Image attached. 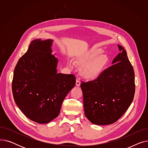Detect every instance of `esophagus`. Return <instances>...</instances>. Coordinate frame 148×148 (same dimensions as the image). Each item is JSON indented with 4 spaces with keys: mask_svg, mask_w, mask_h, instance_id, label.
<instances>
[{
    "mask_svg": "<svg viewBox=\"0 0 148 148\" xmlns=\"http://www.w3.org/2000/svg\"><path fill=\"white\" fill-rule=\"evenodd\" d=\"M75 85L79 87L80 86V82L79 80H76V82H75Z\"/></svg>",
    "mask_w": 148,
    "mask_h": 148,
    "instance_id": "obj_1",
    "label": "esophagus"
}]
</instances>
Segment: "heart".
<instances>
[{
	"label": "heart",
	"instance_id": "b5f03b06",
	"mask_svg": "<svg viewBox=\"0 0 148 148\" xmlns=\"http://www.w3.org/2000/svg\"><path fill=\"white\" fill-rule=\"evenodd\" d=\"M103 50L93 49L81 54L77 59L76 64L82 68V75L84 79L94 81L101 77L110 64V59L107 54H102ZM68 66L73 69L74 64L68 62Z\"/></svg>",
	"mask_w": 148,
	"mask_h": 148
}]
</instances>
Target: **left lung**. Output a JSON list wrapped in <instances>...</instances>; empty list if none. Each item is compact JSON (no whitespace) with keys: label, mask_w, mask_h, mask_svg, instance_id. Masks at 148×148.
Returning <instances> with one entry per match:
<instances>
[{"label":"left lung","mask_w":148,"mask_h":148,"mask_svg":"<svg viewBox=\"0 0 148 148\" xmlns=\"http://www.w3.org/2000/svg\"><path fill=\"white\" fill-rule=\"evenodd\" d=\"M120 53L98 79L82 82L85 116L92 123L106 125L117 121L133 102L134 72L127 51L118 45Z\"/></svg>","instance_id":"1"}]
</instances>
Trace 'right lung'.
Segmentation results:
<instances>
[{
  "mask_svg": "<svg viewBox=\"0 0 148 148\" xmlns=\"http://www.w3.org/2000/svg\"><path fill=\"white\" fill-rule=\"evenodd\" d=\"M53 40L36 39L14 69L15 103L27 118L39 123L57 118L63 101L75 84L73 74L58 73V59L52 54Z\"/></svg>",
  "mask_w": 148,
  "mask_h": 148,
  "instance_id": "right-lung-1",
  "label": "right lung"
}]
</instances>
